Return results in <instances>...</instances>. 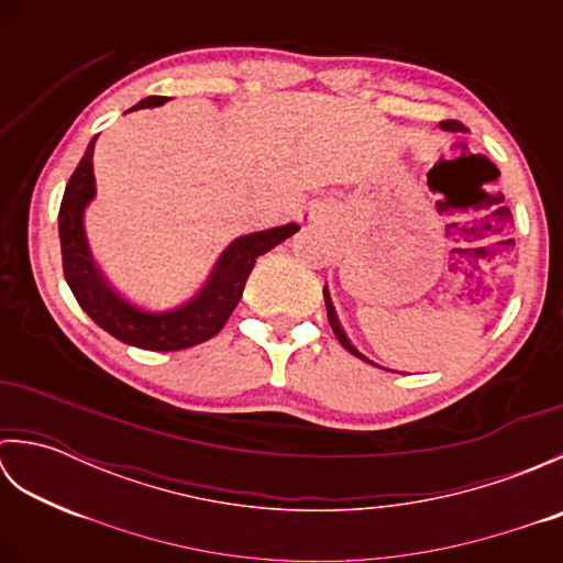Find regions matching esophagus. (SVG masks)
<instances>
[{
    "label": "esophagus",
    "mask_w": 563,
    "mask_h": 563,
    "mask_svg": "<svg viewBox=\"0 0 563 563\" xmlns=\"http://www.w3.org/2000/svg\"><path fill=\"white\" fill-rule=\"evenodd\" d=\"M307 220H312V218H307Z\"/></svg>",
    "instance_id": "1"
}]
</instances>
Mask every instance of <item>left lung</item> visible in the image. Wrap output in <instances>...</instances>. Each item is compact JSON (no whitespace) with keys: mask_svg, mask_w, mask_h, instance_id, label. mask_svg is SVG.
<instances>
[{"mask_svg":"<svg viewBox=\"0 0 563 563\" xmlns=\"http://www.w3.org/2000/svg\"><path fill=\"white\" fill-rule=\"evenodd\" d=\"M440 128L442 130H450V133H466V128L460 123V121H445V123H440ZM324 302H327V314H329V324H331V329H333V333H336V339L341 341V345L349 353H353L355 357H361V361H365V363H369V365H375L373 361H369V357H365L361 351L355 349V345L351 343V339L345 336V331L341 329V324H339V317H336V309H333V305H331V297H329V290L324 288ZM379 367V365H377Z\"/></svg>","mask_w":563,"mask_h":563,"instance_id":"1","label":"left lung"}]
</instances>
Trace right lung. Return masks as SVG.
Listing matches in <instances>:
<instances>
[{"instance_id":"1","label":"right lung","mask_w":563,"mask_h":563,"mask_svg":"<svg viewBox=\"0 0 563 563\" xmlns=\"http://www.w3.org/2000/svg\"><path fill=\"white\" fill-rule=\"evenodd\" d=\"M166 101H169L166 97H147L130 111L154 109ZM93 145H97V137L89 142L75 174H71L63 206H59V246H63V268L71 295L103 331H109L118 341L135 345V349L162 353L184 351L212 339L242 300L246 278L256 258L300 232V227L288 222L232 239L214 261L208 278L184 302L166 309H150L130 302L106 280L91 256L87 230H84V214H87L91 200L97 198Z\"/></svg>"}]
</instances>
